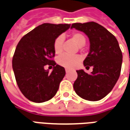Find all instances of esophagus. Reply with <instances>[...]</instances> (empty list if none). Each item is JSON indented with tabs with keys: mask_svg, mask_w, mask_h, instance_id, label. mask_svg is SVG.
<instances>
[{
	"mask_svg": "<svg viewBox=\"0 0 130 130\" xmlns=\"http://www.w3.org/2000/svg\"><path fill=\"white\" fill-rule=\"evenodd\" d=\"M65 72H66V73H68V72H69V70H68V69H65Z\"/></svg>",
	"mask_w": 130,
	"mask_h": 130,
	"instance_id": "34e87169",
	"label": "esophagus"
}]
</instances>
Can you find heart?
Segmentation results:
<instances>
[{
  "mask_svg": "<svg viewBox=\"0 0 130 130\" xmlns=\"http://www.w3.org/2000/svg\"><path fill=\"white\" fill-rule=\"evenodd\" d=\"M72 40L74 41L79 46H83L84 45L86 39L84 35L82 32H73L71 34ZM62 37L61 36L58 37L54 40V50L56 54H60L62 51ZM81 61V58L79 56H70L68 54H63L58 58V62L60 65L68 69H72L76 68Z\"/></svg>",
  "mask_w": 130,
  "mask_h": 130,
  "instance_id": "heart-1",
  "label": "heart"
}]
</instances>
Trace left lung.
Here are the masks:
<instances>
[{
	"label": "left lung",
	"mask_w": 130,
	"mask_h": 130,
	"mask_svg": "<svg viewBox=\"0 0 130 130\" xmlns=\"http://www.w3.org/2000/svg\"><path fill=\"white\" fill-rule=\"evenodd\" d=\"M84 32L90 40V52L84 60L86 68L93 67L88 74L77 70L74 83L76 93L83 99L98 101L109 94L119 78L123 54L116 38L109 30L95 22L75 23L71 28Z\"/></svg>",
	"instance_id": "left-lung-1"
}]
</instances>
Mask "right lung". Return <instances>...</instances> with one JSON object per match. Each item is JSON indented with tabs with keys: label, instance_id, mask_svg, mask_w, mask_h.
Instances as JSON below:
<instances>
[{
	"label": "right lung",
	"instance_id": "obj_1",
	"mask_svg": "<svg viewBox=\"0 0 130 130\" xmlns=\"http://www.w3.org/2000/svg\"><path fill=\"white\" fill-rule=\"evenodd\" d=\"M70 24H43L28 32L16 47L12 68L16 82L22 94L36 103L54 98L65 75V68L56 65L54 40L70 28ZM46 64L53 71H45Z\"/></svg>",
	"mask_w": 130,
	"mask_h": 130
}]
</instances>
